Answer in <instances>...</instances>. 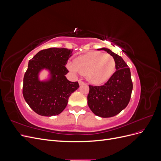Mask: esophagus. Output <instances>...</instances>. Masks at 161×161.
<instances>
[{
    "mask_svg": "<svg viewBox=\"0 0 161 161\" xmlns=\"http://www.w3.org/2000/svg\"><path fill=\"white\" fill-rule=\"evenodd\" d=\"M79 85H82L84 84V82L82 81L81 80H79Z\"/></svg>",
    "mask_w": 161,
    "mask_h": 161,
    "instance_id": "34e87169",
    "label": "esophagus"
}]
</instances>
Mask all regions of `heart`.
<instances>
[{
	"instance_id": "obj_1",
	"label": "heart",
	"mask_w": 161,
	"mask_h": 161,
	"mask_svg": "<svg viewBox=\"0 0 161 161\" xmlns=\"http://www.w3.org/2000/svg\"><path fill=\"white\" fill-rule=\"evenodd\" d=\"M69 69L75 74L85 75L87 80L100 85L108 80L115 70V62L111 55L92 52L75 58V64L69 62Z\"/></svg>"
}]
</instances>
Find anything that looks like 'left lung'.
I'll use <instances>...</instances> for the list:
<instances>
[{"instance_id": "8db88e82", "label": "left lung", "mask_w": 161, "mask_h": 161, "mask_svg": "<svg viewBox=\"0 0 161 161\" xmlns=\"http://www.w3.org/2000/svg\"><path fill=\"white\" fill-rule=\"evenodd\" d=\"M113 56L116 71L104 85H89L87 103L92 113L101 118H111L124 109L130 100L133 85L130 68L123 58L108 48H100Z\"/></svg>"}]
</instances>
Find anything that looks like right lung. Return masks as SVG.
<instances>
[{
    "label": "right lung",
    "instance_id": "obj_1",
    "mask_svg": "<svg viewBox=\"0 0 161 161\" xmlns=\"http://www.w3.org/2000/svg\"><path fill=\"white\" fill-rule=\"evenodd\" d=\"M72 52L64 47H50L40 51L29 61L23 95L36 114L47 117L61 114L70 95L79 89L78 82H70L65 76L69 72L65 66ZM43 69L49 75L47 79L41 81L39 74Z\"/></svg>",
    "mask_w": 161,
    "mask_h": 161
}]
</instances>
